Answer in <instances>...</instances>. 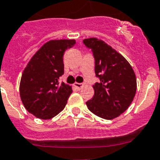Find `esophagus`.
Here are the masks:
<instances>
[{
	"label": "esophagus",
	"instance_id": "obj_1",
	"mask_svg": "<svg viewBox=\"0 0 160 160\" xmlns=\"http://www.w3.org/2000/svg\"><path fill=\"white\" fill-rule=\"evenodd\" d=\"M74 86L76 87V88L78 89H80L82 88V87L83 86V84H82V83H79V82H75V83H74Z\"/></svg>",
	"mask_w": 160,
	"mask_h": 160
}]
</instances>
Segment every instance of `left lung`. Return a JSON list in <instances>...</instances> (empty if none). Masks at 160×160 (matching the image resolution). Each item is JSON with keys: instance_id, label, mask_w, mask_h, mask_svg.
I'll return each instance as SVG.
<instances>
[{"instance_id": "obj_1", "label": "left lung", "mask_w": 160, "mask_h": 160, "mask_svg": "<svg viewBox=\"0 0 160 160\" xmlns=\"http://www.w3.org/2000/svg\"><path fill=\"white\" fill-rule=\"evenodd\" d=\"M95 59V73L99 82L94 84V96L86 102L92 113L104 119H113L125 112L133 102L137 80L129 62L103 41L84 39Z\"/></svg>"}]
</instances>
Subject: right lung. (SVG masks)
<instances>
[{
  "mask_svg": "<svg viewBox=\"0 0 160 160\" xmlns=\"http://www.w3.org/2000/svg\"><path fill=\"white\" fill-rule=\"evenodd\" d=\"M75 40H51L31 58L22 72L20 96L26 109L41 119L55 117L66 106L72 87L59 82L64 73L63 54Z\"/></svg>",
  "mask_w": 160,
  "mask_h": 160,
  "instance_id": "add662e5",
  "label": "right lung"
}]
</instances>
